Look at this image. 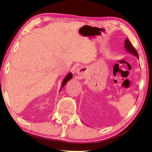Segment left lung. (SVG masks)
<instances>
[{
  "label": "left lung",
  "instance_id": "left-lung-1",
  "mask_svg": "<svg viewBox=\"0 0 152 152\" xmlns=\"http://www.w3.org/2000/svg\"><path fill=\"white\" fill-rule=\"evenodd\" d=\"M72 74L71 73V72H69V73H68V74L66 76V77L64 78L63 82H62L61 89L62 88H63V87H64V86H65V85H66V84H67V82L70 80V79H72ZM61 89H60V90H61Z\"/></svg>",
  "mask_w": 152,
  "mask_h": 152
}]
</instances>
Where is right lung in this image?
I'll list each match as a JSON object with an SVG mask.
<instances>
[{"mask_svg": "<svg viewBox=\"0 0 152 152\" xmlns=\"http://www.w3.org/2000/svg\"><path fill=\"white\" fill-rule=\"evenodd\" d=\"M124 48H125L126 51L130 53L131 54H132V55H134V56H136L137 58H138V53H137L136 49L133 47V45H132V43H130V41L128 39H126L125 42H124Z\"/></svg>", "mask_w": 152, "mask_h": 152, "instance_id": "right-lung-1", "label": "right lung"}]
</instances>
